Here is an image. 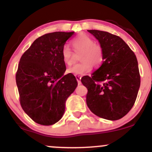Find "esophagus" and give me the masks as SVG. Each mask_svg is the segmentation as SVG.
<instances>
[{"instance_id": "34e87169", "label": "esophagus", "mask_w": 152, "mask_h": 152, "mask_svg": "<svg viewBox=\"0 0 152 152\" xmlns=\"http://www.w3.org/2000/svg\"><path fill=\"white\" fill-rule=\"evenodd\" d=\"M76 80H77L78 84H81V76H79V75H76Z\"/></svg>"}]
</instances>
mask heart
Segmentation results:
<instances>
[{"label":"heart","mask_w":152,"mask_h":152,"mask_svg":"<svg viewBox=\"0 0 152 152\" xmlns=\"http://www.w3.org/2000/svg\"><path fill=\"white\" fill-rule=\"evenodd\" d=\"M71 45L75 50H81L79 55V60L81 61L68 69L69 73L74 75L87 74L91 71L92 65L99 67L104 62V48L88 35H78L71 41ZM61 57L66 65L71 66L73 64V53L67 45L63 46Z\"/></svg>","instance_id":"b5f03b06"}]
</instances>
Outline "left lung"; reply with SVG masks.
Segmentation results:
<instances>
[{
	"label": "left lung",
	"mask_w": 152,
	"mask_h": 152,
	"mask_svg": "<svg viewBox=\"0 0 152 152\" xmlns=\"http://www.w3.org/2000/svg\"><path fill=\"white\" fill-rule=\"evenodd\" d=\"M88 31L104 48V60L91 76L81 78L88 89L86 104L99 117L120 119L133 107L140 87L137 57L119 36L106 31Z\"/></svg>",
	"instance_id": "left-lung-1"
}]
</instances>
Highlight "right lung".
Wrapping results in <instances>:
<instances>
[{
	"label": "right lung",
	"mask_w": 152,
	"mask_h": 152,
	"mask_svg": "<svg viewBox=\"0 0 152 152\" xmlns=\"http://www.w3.org/2000/svg\"><path fill=\"white\" fill-rule=\"evenodd\" d=\"M74 32L46 34L34 41L22 55L15 80L20 103L26 114L36 123L50 126L65 111L66 99L77 86L66 68L61 49Z\"/></svg>",
	"instance_id": "right-lung-1"
}]
</instances>
